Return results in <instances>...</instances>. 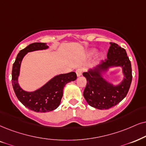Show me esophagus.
I'll list each match as a JSON object with an SVG mask.
<instances>
[{"label": "esophagus", "mask_w": 146, "mask_h": 146, "mask_svg": "<svg viewBox=\"0 0 146 146\" xmlns=\"http://www.w3.org/2000/svg\"><path fill=\"white\" fill-rule=\"evenodd\" d=\"M75 72H76L77 76L79 77V76H81L82 74V69H77Z\"/></svg>", "instance_id": "obj_1"}]
</instances>
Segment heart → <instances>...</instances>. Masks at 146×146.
Segmentation results:
<instances>
[{
  "label": "heart",
  "instance_id": "1",
  "mask_svg": "<svg viewBox=\"0 0 146 146\" xmlns=\"http://www.w3.org/2000/svg\"><path fill=\"white\" fill-rule=\"evenodd\" d=\"M97 52V50L95 49V48H93V49H90L89 51H88V55L89 56H94V55H95L96 54ZM100 56L102 57L103 56V54H100Z\"/></svg>",
  "mask_w": 146,
  "mask_h": 146
}]
</instances>
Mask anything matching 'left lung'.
<instances>
[{
    "mask_svg": "<svg viewBox=\"0 0 146 146\" xmlns=\"http://www.w3.org/2000/svg\"><path fill=\"white\" fill-rule=\"evenodd\" d=\"M121 67L123 80L114 85L107 80L105 75L110 68ZM87 79L84 96L88 104L100 110L108 109L119 104L126 96L132 81L131 64L124 48L110 43L107 59L85 72Z\"/></svg>",
    "mask_w": 146,
    "mask_h": 146,
    "instance_id": "left-lung-1",
    "label": "left lung"
}]
</instances>
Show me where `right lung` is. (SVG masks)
I'll list each match as a JSON object with an SVG mask.
<instances>
[{
  "mask_svg": "<svg viewBox=\"0 0 146 146\" xmlns=\"http://www.w3.org/2000/svg\"><path fill=\"white\" fill-rule=\"evenodd\" d=\"M46 43L35 42L20 50L13 65L12 84L16 96L25 107L36 112H46L54 110L60 105L63 95V88L68 83L77 79L75 72L57 75L44 86L33 92H27L19 86L18 78L24 56L28 52L48 49Z\"/></svg>",
  "mask_w": 146,
  "mask_h": 146,
  "instance_id": "obj_1",
  "label": "right lung"
}]
</instances>
